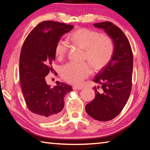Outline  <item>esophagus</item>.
I'll return each mask as SVG.
<instances>
[{
	"mask_svg": "<svg viewBox=\"0 0 150 150\" xmlns=\"http://www.w3.org/2000/svg\"><path fill=\"white\" fill-rule=\"evenodd\" d=\"M82 88H83L80 87V86H73V90H81Z\"/></svg>",
	"mask_w": 150,
	"mask_h": 150,
	"instance_id": "esophagus-1",
	"label": "esophagus"
}]
</instances>
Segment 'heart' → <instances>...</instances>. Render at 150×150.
<instances>
[{
    "instance_id": "obj_1",
    "label": "heart",
    "mask_w": 150,
    "mask_h": 150,
    "mask_svg": "<svg viewBox=\"0 0 150 150\" xmlns=\"http://www.w3.org/2000/svg\"><path fill=\"white\" fill-rule=\"evenodd\" d=\"M69 41L85 50V57L95 70H100L108 64L112 57L115 45L110 37L88 28H81L73 32ZM69 46L63 40H58L55 47V54L58 58L67 54ZM91 73V67L86 62H69L61 69V75L72 84H80Z\"/></svg>"
}]
</instances>
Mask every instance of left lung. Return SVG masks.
<instances>
[{"label": "left lung", "mask_w": 150, "mask_h": 150, "mask_svg": "<svg viewBox=\"0 0 150 150\" xmlns=\"http://www.w3.org/2000/svg\"><path fill=\"white\" fill-rule=\"evenodd\" d=\"M102 28L113 40L115 51L109 63L101 69L93 81L101 87H94L95 97L85 106L88 115L98 121L115 118L122 110L131 93L133 55L130 42L124 32L112 22L94 24ZM102 88L99 93L98 88Z\"/></svg>", "instance_id": "8db88e82"}]
</instances>
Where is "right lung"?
Wrapping results in <instances>:
<instances>
[{
  "mask_svg": "<svg viewBox=\"0 0 150 150\" xmlns=\"http://www.w3.org/2000/svg\"><path fill=\"white\" fill-rule=\"evenodd\" d=\"M73 25L54 21L40 22L25 40L20 55V79L24 100L29 110L43 122L59 117L64 106V97L72 87L57 81L51 88L45 77L52 71L55 59V47Z\"/></svg>",
  "mask_w": 150,
  "mask_h": 150,
  "instance_id": "right-lung-1",
  "label": "right lung"
}]
</instances>
